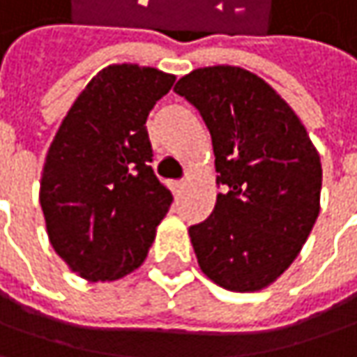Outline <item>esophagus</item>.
I'll use <instances>...</instances> for the list:
<instances>
[{
    "label": "esophagus",
    "instance_id": "1",
    "mask_svg": "<svg viewBox=\"0 0 357 357\" xmlns=\"http://www.w3.org/2000/svg\"><path fill=\"white\" fill-rule=\"evenodd\" d=\"M183 188H185V181H183V179L172 181V190H174V194H179V192H181Z\"/></svg>",
    "mask_w": 357,
    "mask_h": 357
}]
</instances>
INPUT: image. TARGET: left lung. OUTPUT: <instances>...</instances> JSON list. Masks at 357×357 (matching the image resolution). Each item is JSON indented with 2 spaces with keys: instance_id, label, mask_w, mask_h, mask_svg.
<instances>
[{
  "instance_id": "left-lung-1",
  "label": "left lung",
  "mask_w": 357,
  "mask_h": 357,
  "mask_svg": "<svg viewBox=\"0 0 357 357\" xmlns=\"http://www.w3.org/2000/svg\"><path fill=\"white\" fill-rule=\"evenodd\" d=\"M174 91L192 102L214 145V212L190 226L199 268L228 291H259L297 259L319 214L321 161L293 109L257 74L198 68Z\"/></svg>"
}]
</instances>
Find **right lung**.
<instances>
[{
  "label": "right lung",
  "mask_w": 357,
  "mask_h": 357,
  "mask_svg": "<svg viewBox=\"0 0 357 357\" xmlns=\"http://www.w3.org/2000/svg\"><path fill=\"white\" fill-rule=\"evenodd\" d=\"M176 76L137 64L102 68L48 149L40 204L56 255L89 281H115L145 261L174 196L151 169L145 121Z\"/></svg>",
  "instance_id": "1"
}]
</instances>
